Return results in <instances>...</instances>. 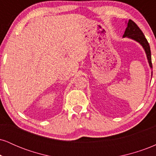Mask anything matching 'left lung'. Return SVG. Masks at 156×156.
<instances>
[{
    "label": "left lung",
    "mask_w": 156,
    "mask_h": 156,
    "mask_svg": "<svg viewBox=\"0 0 156 156\" xmlns=\"http://www.w3.org/2000/svg\"><path fill=\"white\" fill-rule=\"evenodd\" d=\"M123 37H128V38L133 39V40L136 41L139 43H140L141 45L144 49V51H145L150 67L153 68L151 60V51H150V44L148 43L145 37H144L143 32L141 31V30L131 20H128V26H127L126 29H125ZM152 76H153V72H152Z\"/></svg>",
    "instance_id": "1"
}]
</instances>
